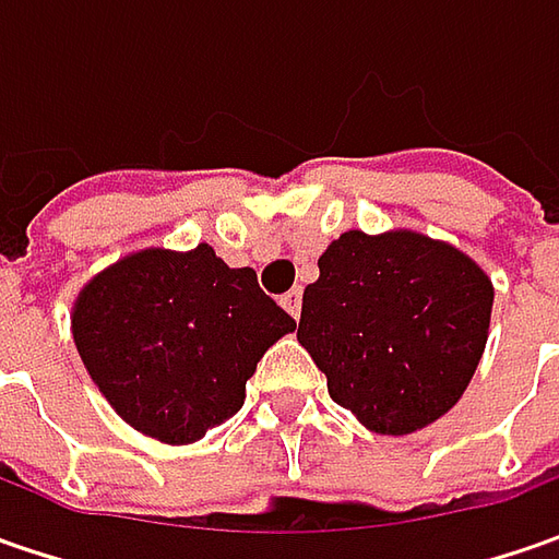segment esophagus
I'll use <instances>...</instances> for the list:
<instances>
[{
  "label": "esophagus",
  "mask_w": 559,
  "mask_h": 559,
  "mask_svg": "<svg viewBox=\"0 0 559 559\" xmlns=\"http://www.w3.org/2000/svg\"><path fill=\"white\" fill-rule=\"evenodd\" d=\"M280 305H283V308H286V311H289L292 317L298 320V317H301V289L286 292V295L280 298Z\"/></svg>",
  "instance_id": "34e87169"
}]
</instances>
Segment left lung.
<instances>
[{"instance_id": "obj_1", "label": "left lung", "mask_w": 559, "mask_h": 559, "mask_svg": "<svg viewBox=\"0 0 559 559\" xmlns=\"http://www.w3.org/2000/svg\"><path fill=\"white\" fill-rule=\"evenodd\" d=\"M305 289L298 342L335 404L367 429L407 436L448 414L483 357L491 280L419 233H342Z\"/></svg>"}]
</instances>
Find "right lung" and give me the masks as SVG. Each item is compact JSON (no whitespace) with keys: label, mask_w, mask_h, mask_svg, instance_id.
I'll use <instances>...</instances> for the list:
<instances>
[{"label":"right lung","mask_w":559,"mask_h":559,"mask_svg":"<svg viewBox=\"0 0 559 559\" xmlns=\"http://www.w3.org/2000/svg\"><path fill=\"white\" fill-rule=\"evenodd\" d=\"M295 320L211 246L148 248L98 273L74 305V342L98 392L152 439L189 444L242 407L246 382Z\"/></svg>","instance_id":"1"}]
</instances>
